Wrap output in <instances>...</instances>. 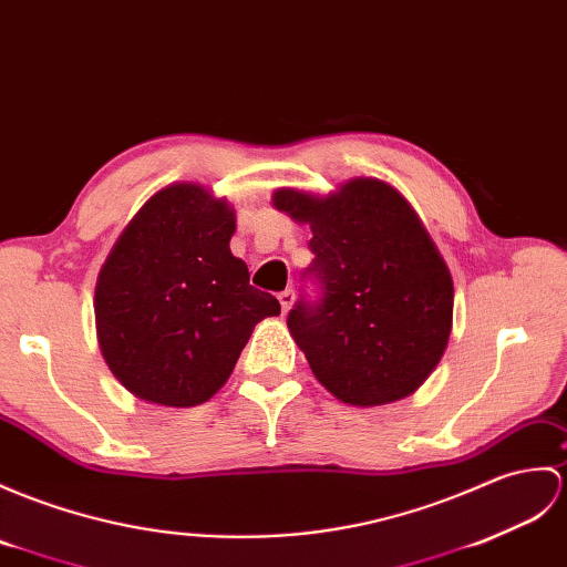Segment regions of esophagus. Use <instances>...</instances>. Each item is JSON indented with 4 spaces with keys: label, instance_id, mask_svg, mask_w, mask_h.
I'll return each mask as SVG.
<instances>
[{
    "label": "esophagus",
    "instance_id": "34e87169",
    "mask_svg": "<svg viewBox=\"0 0 567 567\" xmlns=\"http://www.w3.org/2000/svg\"><path fill=\"white\" fill-rule=\"evenodd\" d=\"M278 299H280V307H282V313H285V311H289V307L295 305V292H292V289H285V292L278 295Z\"/></svg>",
    "mask_w": 567,
    "mask_h": 567
}]
</instances>
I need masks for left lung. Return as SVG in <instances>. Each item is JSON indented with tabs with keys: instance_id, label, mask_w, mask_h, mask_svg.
Returning a JSON list of instances; mask_svg holds the SVG:
<instances>
[{
	"instance_id": "left-lung-1",
	"label": "left lung",
	"mask_w": 567,
	"mask_h": 567,
	"mask_svg": "<svg viewBox=\"0 0 567 567\" xmlns=\"http://www.w3.org/2000/svg\"><path fill=\"white\" fill-rule=\"evenodd\" d=\"M272 205L309 224L305 278L319 285L287 313L289 333L338 401L384 405L423 384L450 343L454 285L401 193L352 178L326 197L280 188Z\"/></svg>"
}]
</instances>
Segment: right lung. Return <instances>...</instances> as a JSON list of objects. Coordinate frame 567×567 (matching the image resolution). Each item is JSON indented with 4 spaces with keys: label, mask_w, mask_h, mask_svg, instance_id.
I'll return each mask as SVG.
<instances>
[{
    "label": "right lung",
    "mask_w": 567,
    "mask_h": 567,
    "mask_svg": "<svg viewBox=\"0 0 567 567\" xmlns=\"http://www.w3.org/2000/svg\"><path fill=\"white\" fill-rule=\"evenodd\" d=\"M234 209L195 183H174L142 205L96 282L105 364L137 399L200 405L224 386L258 321L280 301L248 285L231 256Z\"/></svg>",
    "instance_id": "obj_1"
}]
</instances>
